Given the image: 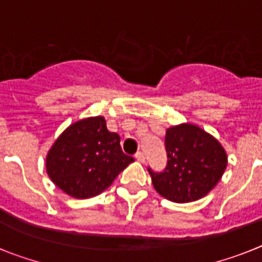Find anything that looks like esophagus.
<instances>
[{
	"label": "esophagus",
	"mask_w": 262,
	"mask_h": 262,
	"mask_svg": "<svg viewBox=\"0 0 262 262\" xmlns=\"http://www.w3.org/2000/svg\"><path fill=\"white\" fill-rule=\"evenodd\" d=\"M136 159H137V161L140 163H145V162H146V157H145L144 153H141V151H138V153L136 154Z\"/></svg>",
	"instance_id": "34e87169"
}]
</instances>
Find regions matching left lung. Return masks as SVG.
Wrapping results in <instances>:
<instances>
[{
  "instance_id": "1",
  "label": "left lung",
  "mask_w": 262,
  "mask_h": 262,
  "mask_svg": "<svg viewBox=\"0 0 262 262\" xmlns=\"http://www.w3.org/2000/svg\"><path fill=\"white\" fill-rule=\"evenodd\" d=\"M165 146V171L157 174L149 169V172L157 192L175 203L206 196L227 169L228 157L224 147L198 125L185 122L169 128Z\"/></svg>"
}]
</instances>
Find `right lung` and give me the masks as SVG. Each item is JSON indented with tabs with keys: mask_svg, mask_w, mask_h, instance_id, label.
I'll list each match as a JSON object with an SVG mask.
<instances>
[{
	"mask_svg": "<svg viewBox=\"0 0 262 262\" xmlns=\"http://www.w3.org/2000/svg\"><path fill=\"white\" fill-rule=\"evenodd\" d=\"M133 161L122 153L120 136L106 129L105 118L95 116L74 122L56 138L46 170L63 192L87 199L105 191Z\"/></svg>",
	"mask_w": 262,
	"mask_h": 262,
	"instance_id": "1",
	"label": "right lung"
}]
</instances>
